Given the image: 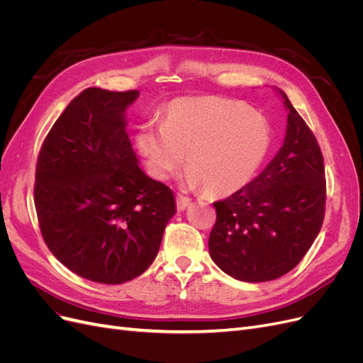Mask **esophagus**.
Listing matches in <instances>:
<instances>
[{"label": "esophagus", "instance_id": "obj_1", "mask_svg": "<svg viewBox=\"0 0 363 363\" xmlns=\"http://www.w3.org/2000/svg\"><path fill=\"white\" fill-rule=\"evenodd\" d=\"M191 204V199H188V196L184 195H177V208L179 211H184L186 207H188Z\"/></svg>", "mask_w": 363, "mask_h": 363}]
</instances>
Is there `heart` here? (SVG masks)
Returning a JSON list of instances; mask_svg holds the SVG:
<instances>
[{
	"label": "heart",
	"instance_id": "b5f03b06",
	"mask_svg": "<svg viewBox=\"0 0 363 363\" xmlns=\"http://www.w3.org/2000/svg\"><path fill=\"white\" fill-rule=\"evenodd\" d=\"M150 174L168 179L183 164L186 182L204 192L232 195L252 180L271 147L267 119L218 96L179 98L162 115V125H140L136 135Z\"/></svg>",
	"mask_w": 363,
	"mask_h": 363
}]
</instances>
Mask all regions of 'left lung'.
Masks as SVG:
<instances>
[{"mask_svg":"<svg viewBox=\"0 0 363 363\" xmlns=\"http://www.w3.org/2000/svg\"><path fill=\"white\" fill-rule=\"evenodd\" d=\"M283 94V92H281ZM289 108L279 152L245 188L215 201L212 260L240 281L276 280L298 265L325 213L324 157L304 119Z\"/></svg>","mask_w":363,"mask_h":363,"instance_id":"left-lung-1","label":"left lung"}]
</instances>
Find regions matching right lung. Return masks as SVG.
Here are the masks:
<instances>
[{
  "label": "right lung",
  "mask_w": 363,
  "mask_h": 363,
  "mask_svg": "<svg viewBox=\"0 0 363 363\" xmlns=\"http://www.w3.org/2000/svg\"><path fill=\"white\" fill-rule=\"evenodd\" d=\"M138 91L87 87L40 147L35 206L47 247L80 277L119 284L156 259L175 213L174 194L150 179L125 131Z\"/></svg>",
  "instance_id": "1"
}]
</instances>
